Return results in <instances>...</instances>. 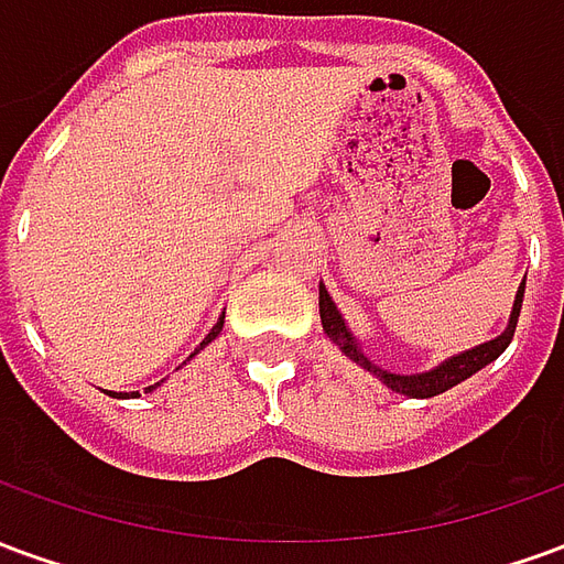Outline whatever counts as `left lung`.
I'll use <instances>...</instances> for the list:
<instances>
[{
    "instance_id": "8db88e82",
    "label": "left lung",
    "mask_w": 564,
    "mask_h": 564,
    "mask_svg": "<svg viewBox=\"0 0 564 564\" xmlns=\"http://www.w3.org/2000/svg\"><path fill=\"white\" fill-rule=\"evenodd\" d=\"M522 293H525V281H522L520 293H517L513 314H510V323H508V329H505V335H498L496 341H486L480 344V347H474V350H468V354L453 356V359H447L444 366L432 368V371H425V375H392V371H383V368L375 366V362H371V359L356 347L354 335L347 332L341 314H338V307L332 305L329 293H326L323 286H319V319H323V329H326V335L341 347V354L350 356L356 366H362L366 371H371L375 378L383 380L390 390L402 392V395H411V399H432V395H441V392H447L449 387H456V383H462L465 378L477 375L480 368L489 366L492 359H498V356L505 354V347H508L510 338H513V332H517Z\"/></svg>"
}]
</instances>
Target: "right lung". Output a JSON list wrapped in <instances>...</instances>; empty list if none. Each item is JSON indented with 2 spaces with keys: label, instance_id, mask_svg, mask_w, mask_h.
Listing matches in <instances>:
<instances>
[{
  "label": "right lung",
  "instance_id": "add662e5",
  "mask_svg": "<svg viewBox=\"0 0 564 564\" xmlns=\"http://www.w3.org/2000/svg\"><path fill=\"white\" fill-rule=\"evenodd\" d=\"M220 329H223V317L217 319V326H214V329L208 332V338H205V341L198 344V350H202V347H205V344H208V341H214V338H217V335H220ZM198 350H196V354H198ZM196 354H193V356H196ZM148 390H153V387H148ZM132 395H139V392H132Z\"/></svg>",
  "mask_w": 564,
  "mask_h": 564
}]
</instances>
